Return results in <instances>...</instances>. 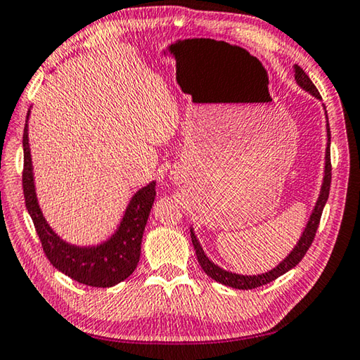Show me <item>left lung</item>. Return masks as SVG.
<instances>
[{"mask_svg": "<svg viewBox=\"0 0 360 360\" xmlns=\"http://www.w3.org/2000/svg\"><path fill=\"white\" fill-rule=\"evenodd\" d=\"M294 77H295V82H297V85L300 88H304L305 91L310 93L311 96H314L316 99H321V94L316 90V86H314V84L310 80V77H308V75L305 74L304 69H302L297 65H294ZM324 109H326V107H324ZM326 118H327V110H326ZM326 129H327V147H326V162H324V179H323V185H321L318 200H316V204H314V209L311 212L310 219H308V223L305 226L304 232H302L297 245H295L291 253H289L285 257V259H283L278 264V266L274 267L272 270H269V272H266V274H257V275H240V274L229 272V270H224L219 266H217L215 262H212L209 257H207L202 247H200L196 234H194V231L191 228V242H193L194 250H196L198 261H199L200 267H202L204 272L209 275L212 280L221 283V285H224V286L236 288V289H255V288L264 286V285H267V283L276 280L278 276L289 272V270L294 269L302 261V257L305 256L308 248H310V245L313 243L314 234H316L318 226H319L321 215H323L324 205L327 202V198H329V191H330L332 166H330V128H329V122H327Z\"/></svg>", "mask_w": 360, "mask_h": 360, "instance_id": "left-lung-1", "label": "left lung"}]
</instances>
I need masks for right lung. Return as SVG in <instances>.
<instances>
[{
    "mask_svg": "<svg viewBox=\"0 0 360 360\" xmlns=\"http://www.w3.org/2000/svg\"><path fill=\"white\" fill-rule=\"evenodd\" d=\"M28 118L30 110L23 129V194L44 253L56 270L82 285L93 288L118 285L134 272L139 264L145 224L156 196V181H150L131 198L117 231L105 242L91 247L68 243L50 228L37 202L28 142Z\"/></svg>",
    "mask_w": 360,
    "mask_h": 360,
    "instance_id": "obj_1",
    "label": "right lung"
}]
</instances>
